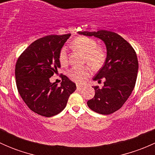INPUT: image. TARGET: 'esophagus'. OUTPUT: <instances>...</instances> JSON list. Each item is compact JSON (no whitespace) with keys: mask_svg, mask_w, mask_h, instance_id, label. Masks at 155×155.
<instances>
[{"mask_svg":"<svg viewBox=\"0 0 155 155\" xmlns=\"http://www.w3.org/2000/svg\"><path fill=\"white\" fill-rule=\"evenodd\" d=\"M83 87L84 86L82 85H76V87H77L78 90H81V89H82Z\"/></svg>","mask_w":155,"mask_h":155,"instance_id":"esophagus-1","label":"esophagus"}]
</instances>
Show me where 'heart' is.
Wrapping results in <instances>:
<instances>
[{
    "mask_svg": "<svg viewBox=\"0 0 155 155\" xmlns=\"http://www.w3.org/2000/svg\"><path fill=\"white\" fill-rule=\"evenodd\" d=\"M72 48L80 51L85 55L84 61L94 69H100L105 64L107 58V52L105 48L97 46V41L91 37H76L72 41ZM58 61L61 65L66 66L68 64V49L65 46L60 49L58 53ZM68 75L70 79L78 84H82L90 76L91 69L88 66L75 67L70 69Z\"/></svg>",
    "mask_w": 155,
    "mask_h": 155,
    "instance_id": "1",
    "label": "heart"
}]
</instances>
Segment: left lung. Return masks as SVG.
<instances>
[{"label": "left lung", "instance_id": "obj_1", "mask_svg": "<svg viewBox=\"0 0 155 155\" xmlns=\"http://www.w3.org/2000/svg\"><path fill=\"white\" fill-rule=\"evenodd\" d=\"M79 33L101 39L107 48L105 64L94 78L100 82L105 79L104 85L102 88L94 87L95 95L87 101V106L102 115L113 113L124 105L135 86L139 67L137 53L127 40L115 32L101 30Z\"/></svg>", "mask_w": 155, "mask_h": 155}]
</instances>
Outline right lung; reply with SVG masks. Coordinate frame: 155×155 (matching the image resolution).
<instances>
[{
  "instance_id": "add662e5",
  "label": "right lung",
  "mask_w": 155,
  "mask_h": 155,
  "mask_svg": "<svg viewBox=\"0 0 155 155\" xmlns=\"http://www.w3.org/2000/svg\"><path fill=\"white\" fill-rule=\"evenodd\" d=\"M70 35H48L35 40L20 54L15 64L18 93L29 109L42 116L60 113L76 89V84L63 74L60 86L49 81L61 67L59 51Z\"/></svg>"
}]
</instances>
